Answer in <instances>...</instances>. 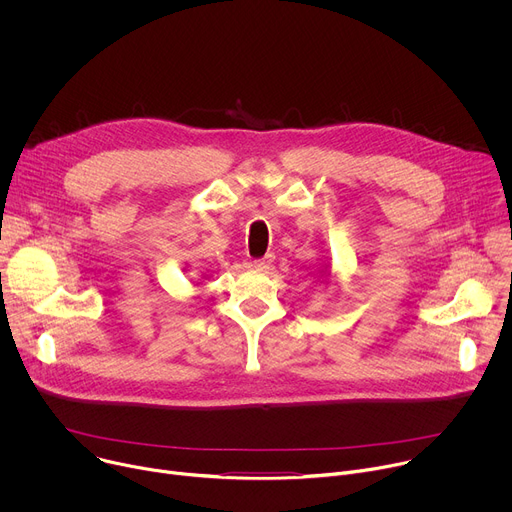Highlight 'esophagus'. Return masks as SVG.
Instances as JSON below:
<instances>
[{
  "label": "esophagus",
  "mask_w": 512,
  "mask_h": 512,
  "mask_svg": "<svg viewBox=\"0 0 512 512\" xmlns=\"http://www.w3.org/2000/svg\"><path fill=\"white\" fill-rule=\"evenodd\" d=\"M271 261H273V255L269 253V255H265V257H261V259H255L251 265H253L255 269H267Z\"/></svg>",
  "instance_id": "obj_1"
}]
</instances>
